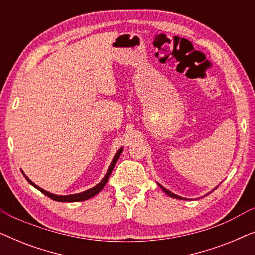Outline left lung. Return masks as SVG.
<instances>
[{
  "label": "left lung",
  "mask_w": 255,
  "mask_h": 255,
  "mask_svg": "<svg viewBox=\"0 0 255 255\" xmlns=\"http://www.w3.org/2000/svg\"><path fill=\"white\" fill-rule=\"evenodd\" d=\"M158 184H159V183H158ZM159 187L161 188V189H162L163 191H165V193H166L167 195H168V196H170V197H174V198H179V200H184L183 197H181V196H177V195H175V194H174V193H172V191H169L168 189H166V188H165V187H162L161 184H159ZM216 188H217V187H216Z\"/></svg>",
  "instance_id": "8db88e82"
}]
</instances>
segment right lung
<instances>
[{
  "label": "right lung",
  "mask_w": 255,
  "mask_h": 255,
  "mask_svg": "<svg viewBox=\"0 0 255 255\" xmlns=\"http://www.w3.org/2000/svg\"><path fill=\"white\" fill-rule=\"evenodd\" d=\"M122 151H123V147H121L120 149H118L116 154H115L114 159H113V161H111L110 166H109V168H108V172H107V174H106V176L103 177L102 181H101V182H100L99 184H96L95 187L90 188V189L86 190V191H82V193H79V194H73V195H64V196H61V195H55V194L48 193V191L44 190L43 188L38 187L37 184H34V183L32 182V181H31V180L29 179V177H27V176L25 175V174H24L23 170H22V173H23V175L25 176V179L27 180V182H29L30 184H32V186H33L34 188H37L38 190L41 191V193L46 195L47 197L52 198V200H54V201H58V202H80V201H86V200H88V198H90V197L95 196L96 194H99L100 191L102 190V188H103L104 186H106V183L108 182V180H109V176H110V174H111V172H113V169H114V167H115V163L117 162V160H118V158H120V155H121Z\"/></svg>",
  "instance_id": "obj_1"
}]
</instances>
